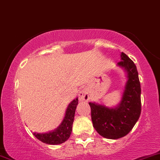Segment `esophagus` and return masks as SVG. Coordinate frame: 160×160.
<instances>
[{
  "instance_id": "obj_1",
  "label": "esophagus",
  "mask_w": 160,
  "mask_h": 160,
  "mask_svg": "<svg viewBox=\"0 0 160 160\" xmlns=\"http://www.w3.org/2000/svg\"><path fill=\"white\" fill-rule=\"evenodd\" d=\"M89 99V92L87 89H83L79 93V100L80 102H88Z\"/></svg>"
}]
</instances>
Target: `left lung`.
Returning a JSON list of instances; mask_svg holds the SVG:
<instances>
[{
	"instance_id": "8db88e82",
	"label": "left lung",
	"mask_w": 160,
	"mask_h": 160,
	"mask_svg": "<svg viewBox=\"0 0 160 160\" xmlns=\"http://www.w3.org/2000/svg\"><path fill=\"white\" fill-rule=\"evenodd\" d=\"M117 66L124 70L126 82L120 103L115 107L89 102L93 127L108 139L126 136L138 120L141 111V85L136 65L124 52Z\"/></svg>"
}]
</instances>
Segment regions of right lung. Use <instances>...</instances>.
I'll use <instances>...</instances> for the list:
<instances>
[{"instance_id": "add662e5", "label": "right lung", "mask_w": 160, "mask_h": 160, "mask_svg": "<svg viewBox=\"0 0 160 160\" xmlns=\"http://www.w3.org/2000/svg\"><path fill=\"white\" fill-rule=\"evenodd\" d=\"M78 104V98H75L71 102L66 109L65 117L61 124L53 131L49 132L38 133L33 132V135L38 140L48 144H60L69 138L72 132L75 111Z\"/></svg>"}]
</instances>
